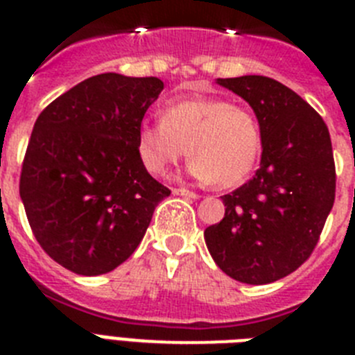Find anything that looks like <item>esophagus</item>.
Instances as JSON below:
<instances>
[{
	"mask_svg": "<svg viewBox=\"0 0 355 355\" xmlns=\"http://www.w3.org/2000/svg\"><path fill=\"white\" fill-rule=\"evenodd\" d=\"M172 193H174V196H181V197H190V199H199V196H197L196 192H190V190H187V188H174V190H172Z\"/></svg>",
	"mask_w": 355,
	"mask_h": 355,
	"instance_id": "esophagus-1",
	"label": "esophagus"
}]
</instances>
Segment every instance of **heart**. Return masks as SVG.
Masks as SVG:
<instances>
[{
  "mask_svg": "<svg viewBox=\"0 0 355 355\" xmlns=\"http://www.w3.org/2000/svg\"><path fill=\"white\" fill-rule=\"evenodd\" d=\"M190 156L188 174L200 183L236 187L258 162L261 131L245 106L222 97H192L163 108L159 122H142L137 150L147 172L163 175Z\"/></svg>",
  "mask_w": 355,
  "mask_h": 355,
  "instance_id": "heart-1",
  "label": "heart"
}]
</instances>
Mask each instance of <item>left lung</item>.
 <instances>
[{
    "label": "left lung",
    "mask_w": 355,
    "mask_h": 355,
    "mask_svg": "<svg viewBox=\"0 0 355 355\" xmlns=\"http://www.w3.org/2000/svg\"><path fill=\"white\" fill-rule=\"evenodd\" d=\"M216 83L254 110L263 153L252 180L222 197L225 215L206 227V247L234 281L274 283L311 256L334 205L331 137L324 119L272 78H218Z\"/></svg>",
    "instance_id": "8db88e82"
}]
</instances>
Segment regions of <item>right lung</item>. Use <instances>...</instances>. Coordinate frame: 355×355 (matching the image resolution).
<instances>
[{
  "label": "right lung",
  "mask_w": 355,
  "mask_h": 355,
  "mask_svg": "<svg viewBox=\"0 0 355 355\" xmlns=\"http://www.w3.org/2000/svg\"><path fill=\"white\" fill-rule=\"evenodd\" d=\"M162 90L159 78L105 72L37 119L19 196L40 247L74 274H108L126 261L171 196L137 150L144 115Z\"/></svg>",
  "instance_id": "1"
}]
</instances>
